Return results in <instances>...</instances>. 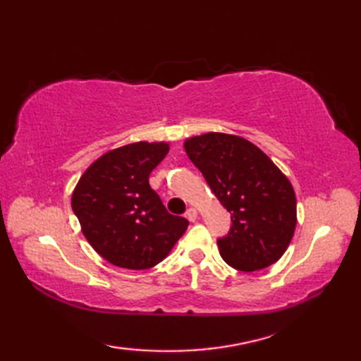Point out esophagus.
<instances>
[{
	"label": "esophagus",
	"instance_id": "1",
	"mask_svg": "<svg viewBox=\"0 0 361 361\" xmlns=\"http://www.w3.org/2000/svg\"><path fill=\"white\" fill-rule=\"evenodd\" d=\"M197 217H198V212H197L195 208H189V209L186 211V219H188L189 221H195Z\"/></svg>",
	"mask_w": 361,
	"mask_h": 361
}]
</instances>
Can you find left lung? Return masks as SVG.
<instances>
[{
	"label": "left lung",
	"instance_id": "left-lung-1",
	"mask_svg": "<svg viewBox=\"0 0 361 361\" xmlns=\"http://www.w3.org/2000/svg\"><path fill=\"white\" fill-rule=\"evenodd\" d=\"M185 150L231 212L233 225L217 240L225 262L256 271L279 260L296 228V197L287 176L240 136L204 133L186 140Z\"/></svg>",
	"mask_w": 361,
	"mask_h": 361
}]
</instances>
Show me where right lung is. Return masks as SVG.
<instances>
[{"mask_svg":"<svg viewBox=\"0 0 361 361\" xmlns=\"http://www.w3.org/2000/svg\"><path fill=\"white\" fill-rule=\"evenodd\" d=\"M166 142H135L106 152L75 186L71 206L91 247L110 264L147 270L163 260L189 221L172 216L149 185Z\"/></svg>","mask_w":361,"mask_h":361,"instance_id":"right-lung-1","label":"right lung"}]
</instances>
